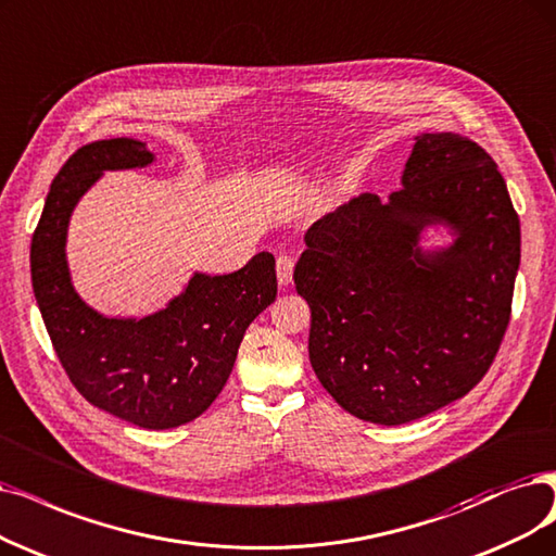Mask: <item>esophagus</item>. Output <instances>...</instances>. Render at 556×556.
Wrapping results in <instances>:
<instances>
[{
	"mask_svg": "<svg viewBox=\"0 0 556 556\" xmlns=\"http://www.w3.org/2000/svg\"><path fill=\"white\" fill-rule=\"evenodd\" d=\"M276 274H278V285L287 287L292 282V274H294V257L290 255H278L276 260Z\"/></svg>",
	"mask_w": 556,
	"mask_h": 556,
	"instance_id": "34e87169",
	"label": "esophagus"
}]
</instances>
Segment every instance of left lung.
Wrapping results in <instances>:
<instances>
[{
  "mask_svg": "<svg viewBox=\"0 0 556 556\" xmlns=\"http://www.w3.org/2000/svg\"><path fill=\"white\" fill-rule=\"evenodd\" d=\"M402 189L361 193L305 232L294 282L309 305V363L328 394L374 425H406L468 394L510 319L520 218L497 164L452 131L415 137ZM445 225L453 247L425 252Z\"/></svg>",
  "mask_w": 556,
  "mask_h": 556,
  "instance_id": "8db88e82",
  "label": "left lung"
}]
</instances>
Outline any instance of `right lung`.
Returning a JSON list of instances; mask_svg holds the SVG:
<instances>
[{"label":"right lung","instance_id":"right-lung-1","mask_svg":"<svg viewBox=\"0 0 556 556\" xmlns=\"http://www.w3.org/2000/svg\"><path fill=\"white\" fill-rule=\"evenodd\" d=\"M137 139L79 148L50 187L31 239V282L59 361L88 404L143 429H173L203 415L232 371L251 321L276 301V260L257 253L226 276L193 274L185 292L143 319L104 317L75 292L65 237L79 198L104 170L143 168Z\"/></svg>","mask_w":556,"mask_h":556}]
</instances>
